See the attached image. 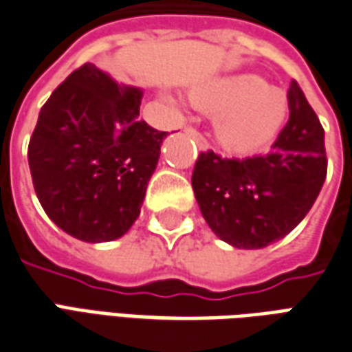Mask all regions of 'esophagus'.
<instances>
[{
  "label": "esophagus",
  "instance_id": "obj_1",
  "mask_svg": "<svg viewBox=\"0 0 352 352\" xmlns=\"http://www.w3.org/2000/svg\"><path fill=\"white\" fill-rule=\"evenodd\" d=\"M184 133H186V135H190V138L194 139L196 143H198L199 148H207V146H209L207 145L206 138H204V135H201V133H199L196 128H192V126H184Z\"/></svg>",
  "mask_w": 352,
  "mask_h": 352
}]
</instances>
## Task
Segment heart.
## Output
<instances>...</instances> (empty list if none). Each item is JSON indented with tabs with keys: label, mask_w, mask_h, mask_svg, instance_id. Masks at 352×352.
I'll return each mask as SVG.
<instances>
[{
	"label": "heart",
	"mask_w": 352,
	"mask_h": 352,
	"mask_svg": "<svg viewBox=\"0 0 352 352\" xmlns=\"http://www.w3.org/2000/svg\"><path fill=\"white\" fill-rule=\"evenodd\" d=\"M192 103L217 115V141L234 154L264 151L288 116L287 92L252 73L213 80L192 92Z\"/></svg>",
	"instance_id": "1"
}]
</instances>
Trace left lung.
Returning <instances> with one entry per match:
<instances>
[{
	"label": "left lung",
	"mask_w": 352,
	"mask_h": 352,
	"mask_svg": "<svg viewBox=\"0 0 352 352\" xmlns=\"http://www.w3.org/2000/svg\"><path fill=\"white\" fill-rule=\"evenodd\" d=\"M288 109L287 126L267 154L222 158L207 151L192 171V188L209 228L237 249H262L287 236L324 184V130L296 80Z\"/></svg>",
	"instance_id": "8db88e82"
}]
</instances>
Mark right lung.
Wrapping results in <instances>:
<instances>
[{
	"instance_id": "obj_1",
	"label": "right lung",
	"mask_w": 352,
	"mask_h": 352,
	"mask_svg": "<svg viewBox=\"0 0 352 352\" xmlns=\"http://www.w3.org/2000/svg\"><path fill=\"white\" fill-rule=\"evenodd\" d=\"M141 90L80 65L50 94L28 145L39 204L65 234L113 241L135 222L168 131L139 118Z\"/></svg>"
}]
</instances>
